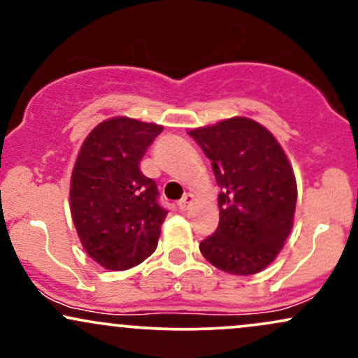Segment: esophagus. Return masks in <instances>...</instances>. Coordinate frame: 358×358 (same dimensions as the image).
I'll list each match as a JSON object with an SVG mask.
<instances>
[{
    "label": "esophagus",
    "instance_id": "1",
    "mask_svg": "<svg viewBox=\"0 0 358 358\" xmlns=\"http://www.w3.org/2000/svg\"><path fill=\"white\" fill-rule=\"evenodd\" d=\"M193 200H195V199H193V195H192V193H187V195H185L183 199L180 200V202H178V210H182V212L188 210V208L192 207Z\"/></svg>",
    "mask_w": 358,
    "mask_h": 358
}]
</instances>
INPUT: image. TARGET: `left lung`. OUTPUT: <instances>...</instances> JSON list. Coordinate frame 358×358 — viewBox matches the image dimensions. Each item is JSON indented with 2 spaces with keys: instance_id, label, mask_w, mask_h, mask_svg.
I'll use <instances>...</instances> for the list:
<instances>
[{
  "instance_id": "left-lung-1",
  "label": "left lung",
  "mask_w": 358,
  "mask_h": 358,
  "mask_svg": "<svg viewBox=\"0 0 358 358\" xmlns=\"http://www.w3.org/2000/svg\"><path fill=\"white\" fill-rule=\"evenodd\" d=\"M188 134L212 162L220 187L219 227L200 252L224 273H261L285 248L294 222L298 188L285 150L269 129L242 116Z\"/></svg>"
}]
</instances>
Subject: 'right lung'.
I'll use <instances>...</instances> for the list:
<instances>
[{
  "label": "right lung",
  "mask_w": 358,
  "mask_h": 358,
  "mask_svg": "<svg viewBox=\"0 0 358 358\" xmlns=\"http://www.w3.org/2000/svg\"><path fill=\"white\" fill-rule=\"evenodd\" d=\"M162 131L117 116L99 122L82 143L71 176V213L82 248L104 269L141 264L158 245L168 212L139 162Z\"/></svg>",
  "instance_id": "obj_1"
}]
</instances>
